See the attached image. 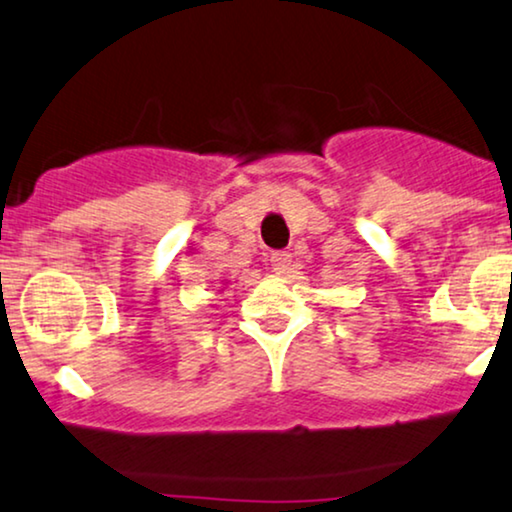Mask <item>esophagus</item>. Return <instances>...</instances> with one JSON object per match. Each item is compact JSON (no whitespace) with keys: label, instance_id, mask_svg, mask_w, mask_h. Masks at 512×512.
Instances as JSON below:
<instances>
[{"label":"esophagus","instance_id":"34e87169","mask_svg":"<svg viewBox=\"0 0 512 512\" xmlns=\"http://www.w3.org/2000/svg\"><path fill=\"white\" fill-rule=\"evenodd\" d=\"M271 269L276 271V274H285V271L290 269V264H292V255L290 252H285V250H278V252H271Z\"/></svg>","mask_w":512,"mask_h":512}]
</instances>
